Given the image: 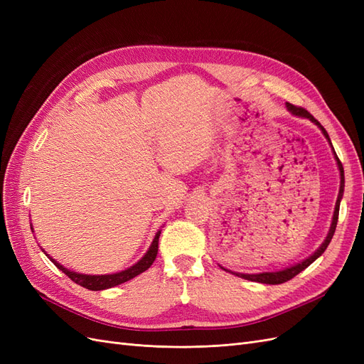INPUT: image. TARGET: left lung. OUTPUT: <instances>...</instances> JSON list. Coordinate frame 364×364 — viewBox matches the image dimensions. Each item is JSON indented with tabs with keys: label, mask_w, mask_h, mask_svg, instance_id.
Returning a JSON list of instances; mask_svg holds the SVG:
<instances>
[{
	"label": "left lung",
	"mask_w": 364,
	"mask_h": 364,
	"mask_svg": "<svg viewBox=\"0 0 364 364\" xmlns=\"http://www.w3.org/2000/svg\"><path fill=\"white\" fill-rule=\"evenodd\" d=\"M287 109H289V111H290L293 115L302 117V118H310L317 127H321L322 134L325 135V138L328 139L329 144H331V139H329V136H328V132L323 129V126H322L321 123H318V121H317V119H316L310 112L306 111V109L299 107V106H294V105H291V103H287ZM331 147H333V146H331ZM333 150H334V149H333ZM334 158H336V161H337L338 170H340V190H338L337 202H336V208H334V215H333L331 228H329V232H328V235H326V238H325L323 243L321 245V247H318V249L313 253V255H310V257H308L306 259H304V261H301V262L294 264V266H291V267H287V269H284V270H279V272H264V273H257V274H246V273H234V274H237V277L243 278V279L255 281V282H261V284H272V285H274V284H282V282H287V281H290L291 278H294L297 273H301L302 270H305L308 266H310L311 262H314L318 257L322 255V253L326 250L328 245L331 243V238H333V235H334V232H336V226H337V220H338L340 200H341V197H343V190H345V171H343V165H341L340 159L337 158L336 151H334ZM225 270H226V269H225ZM226 272H229V270H226Z\"/></svg>",
	"instance_id": "8db88e82"
}]
</instances>
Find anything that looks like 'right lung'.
Returning <instances> with one entry per match:
<instances>
[{"label": "right lung", "mask_w": 364, "mask_h": 364, "mask_svg": "<svg viewBox=\"0 0 364 364\" xmlns=\"http://www.w3.org/2000/svg\"><path fill=\"white\" fill-rule=\"evenodd\" d=\"M159 235H161V230H158L155 238H153L151 245L149 247V250L146 252V255L142 257L136 264H134V266L123 270V272H118V273H111V274H83V273H77V272H71L70 269H65L63 266H60V264L53 259L48 253L42 249V252L46 253V255L50 258V261L56 266L59 270H62L67 277L74 281L75 284L82 285V287L87 289V290H94V291H98V290H106V289H111V287H115V285H119L123 282H127L130 279H134L135 277H138V274H141L142 272H146L153 261L156 259V255H158V243H159Z\"/></svg>", "instance_id": "add662e5"}]
</instances>
